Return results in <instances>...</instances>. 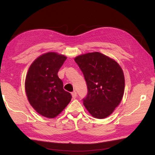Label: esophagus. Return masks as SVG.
Instances as JSON below:
<instances>
[{"label": "esophagus", "instance_id": "1", "mask_svg": "<svg viewBox=\"0 0 155 155\" xmlns=\"http://www.w3.org/2000/svg\"><path fill=\"white\" fill-rule=\"evenodd\" d=\"M72 98L74 99L77 98V92H76V91H73V92H72Z\"/></svg>", "mask_w": 155, "mask_h": 155}]
</instances>
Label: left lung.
Segmentation results:
<instances>
[{"instance_id": "obj_1", "label": "left lung", "mask_w": 155, "mask_h": 155, "mask_svg": "<svg viewBox=\"0 0 155 155\" xmlns=\"http://www.w3.org/2000/svg\"><path fill=\"white\" fill-rule=\"evenodd\" d=\"M74 61L87 83L84 106L96 118L108 117L124 95L125 80L122 68L115 60L98 52L81 54Z\"/></svg>"}]
</instances>
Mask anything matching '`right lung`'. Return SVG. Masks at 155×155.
<instances>
[{
  "label": "right lung",
  "instance_id": "add662e5",
  "mask_svg": "<svg viewBox=\"0 0 155 155\" xmlns=\"http://www.w3.org/2000/svg\"><path fill=\"white\" fill-rule=\"evenodd\" d=\"M66 59L63 54L49 52L38 57L28 68L26 94L31 105L42 116L54 118L71 101V94L64 90L57 75Z\"/></svg>",
  "mask_w": 155,
  "mask_h": 155
}]
</instances>
